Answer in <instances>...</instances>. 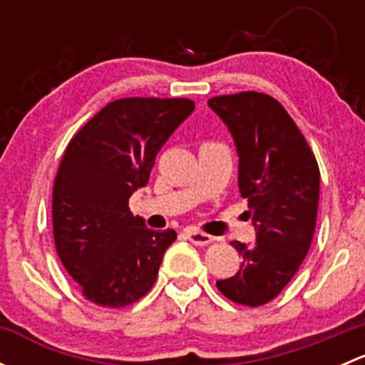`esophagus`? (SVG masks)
Returning <instances> with one entry per match:
<instances>
[{
	"mask_svg": "<svg viewBox=\"0 0 365 365\" xmlns=\"http://www.w3.org/2000/svg\"><path fill=\"white\" fill-rule=\"evenodd\" d=\"M185 235H187V238H189V240L192 242L194 245H208L210 242H213L212 235H206V233H203V231H200V230H187Z\"/></svg>",
	"mask_w": 365,
	"mask_h": 365,
	"instance_id": "1",
	"label": "esophagus"
}]
</instances>
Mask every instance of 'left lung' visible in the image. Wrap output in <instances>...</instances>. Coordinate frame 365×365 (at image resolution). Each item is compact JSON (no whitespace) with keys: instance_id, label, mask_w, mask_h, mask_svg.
Returning a JSON list of instances; mask_svg holds the SVG:
<instances>
[{"instance_id":"obj_1","label":"left lung","mask_w":365,"mask_h":365,"mask_svg":"<svg viewBox=\"0 0 365 365\" xmlns=\"http://www.w3.org/2000/svg\"><path fill=\"white\" fill-rule=\"evenodd\" d=\"M208 106L235 139L238 187L256 227L252 245L231 242L244 263L233 277L217 281V288L235 304L257 307L284 289L307 256L318 215L319 168L295 121L270 95H220Z\"/></svg>"}]
</instances>
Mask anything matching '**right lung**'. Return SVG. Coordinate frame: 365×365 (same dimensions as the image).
<instances>
[{
  "mask_svg": "<svg viewBox=\"0 0 365 365\" xmlns=\"http://www.w3.org/2000/svg\"><path fill=\"white\" fill-rule=\"evenodd\" d=\"M194 108L189 98H120L70 139L54 178V245L93 304L125 307L152 289L176 233L148 230L128 200L148 183L157 153Z\"/></svg>",
  "mask_w": 365,
  "mask_h": 365,
  "instance_id": "1",
  "label": "right lung"
}]
</instances>
